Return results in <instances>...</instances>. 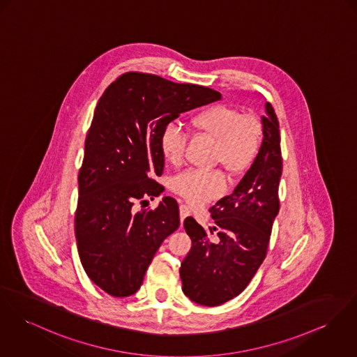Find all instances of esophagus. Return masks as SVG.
<instances>
[{
  "label": "esophagus",
  "instance_id": "obj_1",
  "mask_svg": "<svg viewBox=\"0 0 357 357\" xmlns=\"http://www.w3.org/2000/svg\"><path fill=\"white\" fill-rule=\"evenodd\" d=\"M179 212H181V220L183 221V220L186 219L188 216H190V209H189V206L188 205H181L179 206Z\"/></svg>",
  "mask_w": 357,
  "mask_h": 357
}]
</instances>
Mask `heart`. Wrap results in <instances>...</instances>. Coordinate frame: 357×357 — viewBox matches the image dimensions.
<instances>
[{
    "instance_id": "obj_1",
    "label": "heart",
    "mask_w": 357,
    "mask_h": 357,
    "mask_svg": "<svg viewBox=\"0 0 357 357\" xmlns=\"http://www.w3.org/2000/svg\"><path fill=\"white\" fill-rule=\"evenodd\" d=\"M190 125L194 130L215 139L213 163L222 165L234 176L245 174L259 153L262 128L252 115L242 114L229 106L215 105L195 112L190 118ZM159 145L168 165L182 163L186 138L178 126L167 125ZM171 188L192 205H204L224 192L227 181L216 169H189L176 175Z\"/></svg>"
}]
</instances>
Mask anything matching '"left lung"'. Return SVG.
<instances>
[{
  "label": "left lung",
  "instance_id": "1",
  "mask_svg": "<svg viewBox=\"0 0 357 357\" xmlns=\"http://www.w3.org/2000/svg\"><path fill=\"white\" fill-rule=\"evenodd\" d=\"M261 118L264 139L255 162L232 194L209 209L216 238L192 219L185 220L192 248L181 265L182 291L192 302L220 305L238 296L264 262L278 215L282 172L278 121L271 103Z\"/></svg>",
  "mask_w": 357,
  "mask_h": 357
}]
</instances>
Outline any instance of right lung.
Instances as JSON below:
<instances>
[{
	"instance_id": "obj_1",
	"label": "right lung",
	"mask_w": 357,
	"mask_h": 357,
	"mask_svg": "<svg viewBox=\"0 0 357 357\" xmlns=\"http://www.w3.org/2000/svg\"><path fill=\"white\" fill-rule=\"evenodd\" d=\"M220 99L212 88L136 72L122 75L99 99L79 172L75 229L85 273L111 296L137 292L156 251L181 224L171 197L153 211L133 209L165 190L152 179L165 168L163 129Z\"/></svg>"
}]
</instances>
